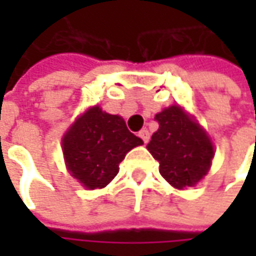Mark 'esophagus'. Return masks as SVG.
Instances as JSON below:
<instances>
[{
    "mask_svg": "<svg viewBox=\"0 0 256 256\" xmlns=\"http://www.w3.org/2000/svg\"><path fill=\"white\" fill-rule=\"evenodd\" d=\"M138 136L142 140L144 144H146L150 141V132H148V130H141V131L138 132Z\"/></svg>",
    "mask_w": 256,
    "mask_h": 256,
    "instance_id": "1",
    "label": "esophagus"
}]
</instances>
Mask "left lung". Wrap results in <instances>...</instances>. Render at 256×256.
Segmentation results:
<instances>
[{
	"label": "left lung",
	"mask_w": 256,
	"mask_h": 256,
	"mask_svg": "<svg viewBox=\"0 0 256 256\" xmlns=\"http://www.w3.org/2000/svg\"><path fill=\"white\" fill-rule=\"evenodd\" d=\"M158 131L146 145L160 162V172L172 186L182 190L194 186L211 166L214 146L198 124L172 105L155 115Z\"/></svg>",
	"instance_id": "obj_1"
}]
</instances>
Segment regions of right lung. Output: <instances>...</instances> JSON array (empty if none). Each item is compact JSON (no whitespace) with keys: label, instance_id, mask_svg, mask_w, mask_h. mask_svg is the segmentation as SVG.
<instances>
[{"label":"right lung","instance_id":"obj_1","mask_svg":"<svg viewBox=\"0 0 256 256\" xmlns=\"http://www.w3.org/2000/svg\"><path fill=\"white\" fill-rule=\"evenodd\" d=\"M142 145L121 116L94 106L76 120L62 140L66 166L85 188H104L120 171L128 151Z\"/></svg>","mask_w":256,"mask_h":256}]
</instances>
